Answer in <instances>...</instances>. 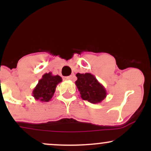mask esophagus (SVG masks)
<instances>
[{
  "mask_svg": "<svg viewBox=\"0 0 151 151\" xmlns=\"http://www.w3.org/2000/svg\"><path fill=\"white\" fill-rule=\"evenodd\" d=\"M64 79H65V80H71V79H73V77H72V76H70V77H64Z\"/></svg>",
  "mask_w": 151,
  "mask_h": 151,
  "instance_id": "34e87169",
  "label": "esophagus"
}]
</instances>
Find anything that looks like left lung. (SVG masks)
<instances>
[{"label":"left lung","mask_w":151,"mask_h":151,"mask_svg":"<svg viewBox=\"0 0 151 151\" xmlns=\"http://www.w3.org/2000/svg\"><path fill=\"white\" fill-rule=\"evenodd\" d=\"M77 80L75 81L78 90L83 100L90 103L98 104L106 97V90L96 78L91 73L76 74Z\"/></svg>","instance_id":"8db88e82"}]
</instances>
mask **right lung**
<instances>
[{
	"instance_id": "right-lung-1",
	"label": "right lung",
	"mask_w": 151,
	"mask_h": 151,
	"mask_svg": "<svg viewBox=\"0 0 151 151\" xmlns=\"http://www.w3.org/2000/svg\"><path fill=\"white\" fill-rule=\"evenodd\" d=\"M62 81L59 75H52V72L45 73L32 91V96L35 100L48 102L52 98L57 85Z\"/></svg>"
}]
</instances>
